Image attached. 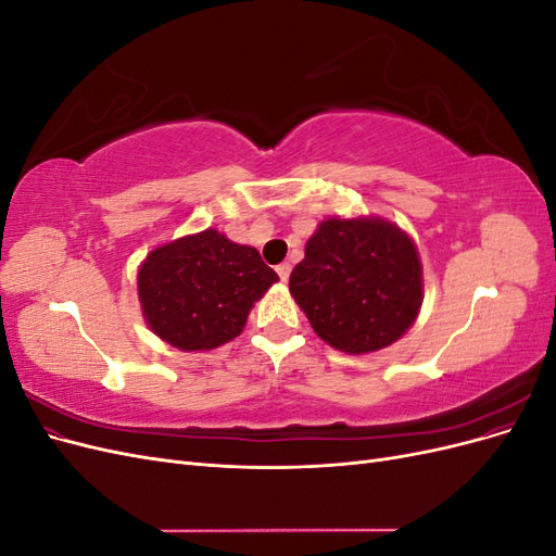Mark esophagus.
I'll use <instances>...</instances> for the list:
<instances>
[{"mask_svg":"<svg viewBox=\"0 0 556 556\" xmlns=\"http://www.w3.org/2000/svg\"><path fill=\"white\" fill-rule=\"evenodd\" d=\"M276 271H278V276H280L282 282H288V280H290V274H292V264L285 262V264H280V266L276 268Z\"/></svg>","mask_w":556,"mask_h":556,"instance_id":"1","label":"esophagus"}]
</instances>
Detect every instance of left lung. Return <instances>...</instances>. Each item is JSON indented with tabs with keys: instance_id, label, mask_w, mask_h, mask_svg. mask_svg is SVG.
I'll use <instances>...</instances> for the list:
<instances>
[{
	"instance_id": "left-lung-1",
	"label": "left lung",
	"mask_w": 556,
	"mask_h": 556,
	"mask_svg": "<svg viewBox=\"0 0 556 556\" xmlns=\"http://www.w3.org/2000/svg\"><path fill=\"white\" fill-rule=\"evenodd\" d=\"M290 294L327 345L368 355L415 325L422 262L415 241L387 217H327L294 266Z\"/></svg>"
}]
</instances>
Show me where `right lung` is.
<instances>
[{"instance_id": "add662e5", "label": "right lung", "mask_w": 556, "mask_h": 556, "mask_svg": "<svg viewBox=\"0 0 556 556\" xmlns=\"http://www.w3.org/2000/svg\"><path fill=\"white\" fill-rule=\"evenodd\" d=\"M278 274L252 245L204 229L162 243L137 274L148 329L182 352L220 348L243 331L248 315Z\"/></svg>"}]
</instances>
